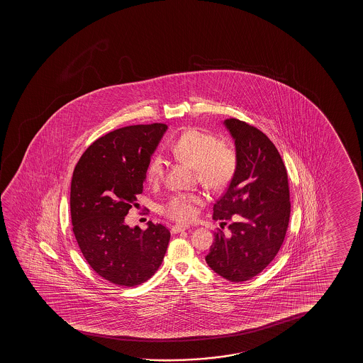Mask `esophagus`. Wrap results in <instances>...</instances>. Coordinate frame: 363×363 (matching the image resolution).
I'll return each instance as SVG.
<instances>
[{"mask_svg":"<svg viewBox=\"0 0 363 363\" xmlns=\"http://www.w3.org/2000/svg\"><path fill=\"white\" fill-rule=\"evenodd\" d=\"M189 227V225H181V224H176L174 225L171 230H172V233H179V232H184V230H187Z\"/></svg>","mask_w":363,"mask_h":363,"instance_id":"1","label":"esophagus"}]
</instances>
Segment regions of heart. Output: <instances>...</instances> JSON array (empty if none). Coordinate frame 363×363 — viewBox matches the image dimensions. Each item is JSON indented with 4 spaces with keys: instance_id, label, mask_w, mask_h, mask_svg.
I'll use <instances>...</instances> for the list:
<instances>
[{
    "instance_id": "obj_1",
    "label": "heart",
    "mask_w": 363,
    "mask_h": 363,
    "mask_svg": "<svg viewBox=\"0 0 363 363\" xmlns=\"http://www.w3.org/2000/svg\"><path fill=\"white\" fill-rule=\"evenodd\" d=\"M171 151L179 161L194 167L196 179L208 191L227 189L238 171V154L233 146L222 144L216 135L202 130L184 131L174 140ZM164 174V159L155 155L146 166V179L150 184H157ZM197 203L199 197L194 194H174L161 206V213L186 223L196 216Z\"/></svg>"
}]
</instances>
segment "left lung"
Segmentation results:
<instances>
[{
    "instance_id": "8db88e82",
    "label": "left lung",
    "mask_w": 363,
    "mask_h": 363,
    "mask_svg": "<svg viewBox=\"0 0 363 363\" xmlns=\"http://www.w3.org/2000/svg\"><path fill=\"white\" fill-rule=\"evenodd\" d=\"M235 140L238 171L213 207V219L233 220L229 235L217 229L206 262L233 283L262 273L281 248L290 219L286 167L263 131L242 120L224 121Z\"/></svg>"
}]
</instances>
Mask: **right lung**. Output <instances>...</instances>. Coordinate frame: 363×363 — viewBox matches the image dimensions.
I'll return each mask as SVG.
<instances>
[{"instance_id":"1","label":"right lung","mask_w":363,"mask_h":363,"mask_svg":"<svg viewBox=\"0 0 363 363\" xmlns=\"http://www.w3.org/2000/svg\"><path fill=\"white\" fill-rule=\"evenodd\" d=\"M167 126L130 125L95 140L75 166L70 186V216L77 243L90 268L109 283L136 286L162 264L169 229L124 223L139 207L146 166Z\"/></svg>"}]
</instances>
